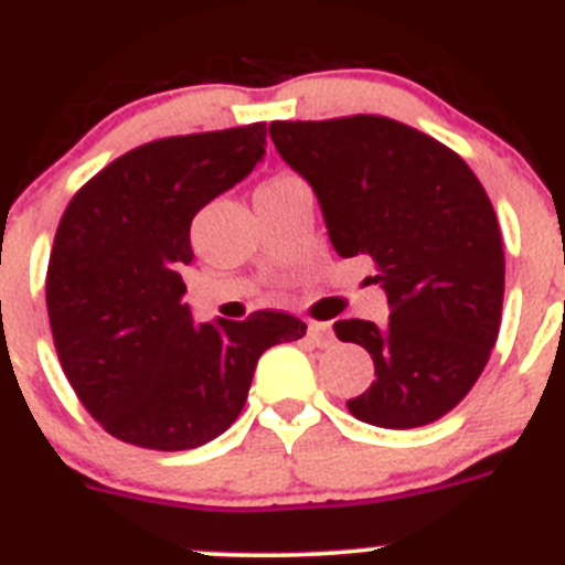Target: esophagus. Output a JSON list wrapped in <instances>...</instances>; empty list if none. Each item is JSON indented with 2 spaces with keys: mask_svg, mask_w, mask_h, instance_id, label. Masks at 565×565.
<instances>
[{
  "mask_svg": "<svg viewBox=\"0 0 565 565\" xmlns=\"http://www.w3.org/2000/svg\"><path fill=\"white\" fill-rule=\"evenodd\" d=\"M307 337L315 342L318 348H329L331 342H334V334H331V329L326 323H309L307 329Z\"/></svg>",
  "mask_w": 565,
  "mask_h": 565,
  "instance_id": "esophagus-1",
  "label": "esophagus"
}]
</instances>
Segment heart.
Returning <instances> with one entry per match:
<instances>
[{"label": "heart", "mask_w": 565, "mask_h": 565, "mask_svg": "<svg viewBox=\"0 0 565 565\" xmlns=\"http://www.w3.org/2000/svg\"><path fill=\"white\" fill-rule=\"evenodd\" d=\"M289 181H295V178L278 175V178H270V181H267V183H262V186H258V189H273V186H281V183H289Z\"/></svg>", "instance_id": "1"}]
</instances>
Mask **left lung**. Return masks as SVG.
Returning <instances> with one entry per match:
<instances>
[{"instance_id":"1","label":"left lung","mask_w":565,"mask_h":565,"mask_svg":"<svg viewBox=\"0 0 565 565\" xmlns=\"http://www.w3.org/2000/svg\"><path fill=\"white\" fill-rule=\"evenodd\" d=\"M270 139L318 194L334 250L371 256L387 292L384 326L334 323L376 367L351 415L384 429L443 418L477 384L502 326V231L479 178L387 116L270 122Z\"/></svg>"}]
</instances>
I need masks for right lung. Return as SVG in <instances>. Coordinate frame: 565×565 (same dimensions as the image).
<instances>
[{"label":"right lung","mask_w":565,"mask_h":565,"mask_svg":"<svg viewBox=\"0 0 565 565\" xmlns=\"http://www.w3.org/2000/svg\"><path fill=\"white\" fill-rule=\"evenodd\" d=\"M267 125L156 139L68 200L46 267V312L68 384L108 435L198 449L247 402L258 356L307 334L287 312L194 323L181 270L192 220L265 156Z\"/></svg>","instance_id":"right-lung-1"}]
</instances>
